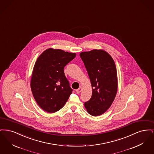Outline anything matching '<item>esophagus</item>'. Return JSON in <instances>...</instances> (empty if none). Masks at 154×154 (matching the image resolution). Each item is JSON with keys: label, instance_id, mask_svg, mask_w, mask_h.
<instances>
[{"label": "esophagus", "instance_id": "esophagus-1", "mask_svg": "<svg viewBox=\"0 0 154 154\" xmlns=\"http://www.w3.org/2000/svg\"><path fill=\"white\" fill-rule=\"evenodd\" d=\"M81 91H82V88L80 87L79 89H77L75 90V92H77V94H80L81 92Z\"/></svg>", "mask_w": 154, "mask_h": 154}]
</instances>
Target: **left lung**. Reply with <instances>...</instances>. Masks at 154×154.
I'll list each match as a JSON object with an SVG mask.
<instances>
[{
  "mask_svg": "<svg viewBox=\"0 0 154 154\" xmlns=\"http://www.w3.org/2000/svg\"><path fill=\"white\" fill-rule=\"evenodd\" d=\"M92 84L91 99L84 103L88 113L100 116L109 109L117 94V74L114 61L105 51L93 50L80 54Z\"/></svg>",
  "mask_w": 154,
  "mask_h": 154,
  "instance_id": "8db88e82",
  "label": "left lung"
}]
</instances>
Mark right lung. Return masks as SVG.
Listing matches in <instances>:
<instances>
[{"label": "right lung", "mask_w": 154, "mask_h": 154, "mask_svg": "<svg viewBox=\"0 0 154 154\" xmlns=\"http://www.w3.org/2000/svg\"><path fill=\"white\" fill-rule=\"evenodd\" d=\"M76 56L58 49L49 48L37 59L30 81L33 97L43 110L53 113L66 104L73 89L64 67Z\"/></svg>", "instance_id": "1"}]
</instances>
